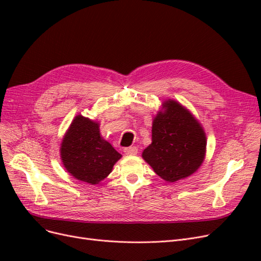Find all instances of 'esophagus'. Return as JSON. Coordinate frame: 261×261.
I'll use <instances>...</instances> for the list:
<instances>
[{"label":"esophagus","instance_id":"obj_1","mask_svg":"<svg viewBox=\"0 0 261 261\" xmlns=\"http://www.w3.org/2000/svg\"><path fill=\"white\" fill-rule=\"evenodd\" d=\"M124 152H125V154H128V155L137 154V152H138V148H137V147H135V146H133V147H127V148H125V149H124Z\"/></svg>","mask_w":261,"mask_h":261}]
</instances>
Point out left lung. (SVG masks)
I'll use <instances>...</instances> for the list:
<instances>
[{"mask_svg": "<svg viewBox=\"0 0 261 261\" xmlns=\"http://www.w3.org/2000/svg\"><path fill=\"white\" fill-rule=\"evenodd\" d=\"M152 123V143L143 158L161 178L176 181L197 171L206 152V135L200 124L176 101L164 102Z\"/></svg>", "mask_w": 261, "mask_h": 261, "instance_id": "left-lung-1", "label": "left lung"}]
</instances>
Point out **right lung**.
<instances>
[{
  "instance_id": "right-lung-1",
  "label": "right lung",
  "mask_w": 261,
  "mask_h": 261,
  "mask_svg": "<svg viewBox=\"0 0 261 261\" xmlns=\"http://www.w3.org/2000/svg\"><path fill=\"white\" fill-rule=\"evenodd\" d=\"M122 155L101 137L99 124L77 115L61 144V158L75 178L98 184L111 173Z\"/></svg>"
}]
</instances>
